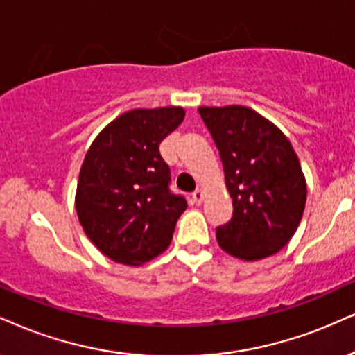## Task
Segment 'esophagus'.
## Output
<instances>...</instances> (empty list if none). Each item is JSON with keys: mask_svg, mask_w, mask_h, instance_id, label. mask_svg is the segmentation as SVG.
<instances>
[{"mask_svg": "<svg viewBox=\"0 0 355 355\" xmlns=\"http://www.w3.org/2000/svg\"><path fill=\"white\" fill-rule=\"evenodd\" d=\"M192 200H194V204H202L204 200V191L202 189H198L196 192H192Z\"/></svg>", "mask_w": 355, "mask_h": 355, "instance_id": "obj_1", "label": "esophagus"}]
</instances>
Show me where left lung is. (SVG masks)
Here are the masks:
<instances>
[{
	"mask_svg": "<svg viewBox=\"0 0 355 355\" xmlns=\"http://www.w3.org/2000/svg\"><path fill=\"white\" fill-rule=\"evenodd\" d=\"M222 164L234 216L218 227L220 248L255 261L278 253L298 229L306 179L290 139L268 118L242 105L199 107Z\"/></svg>",
	"mask_w": 355,
	"mask_h": 355,
	"instance_id": "obj_1",
	"label": "left lung"
}]
</instances>
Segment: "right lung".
<instances>
[{
    "label": "right lung",
    "instance_id": "obj_1",
    "mask_svg": "<svg viewBox=\"0 0 355 355\" xmlns=\"http://www.w3.org/2000/svg\"><path fill=\"white\" fill-rule=\"evenodd\" d=\"M182 107L135 108L97 135L76 192L82 229L103 255L139 266L169 247L184 198L169 192L159 143L184 120Z\"/></svg>",
    "mask_w": 355,
    "mask_h": 355
}]
</instances>
